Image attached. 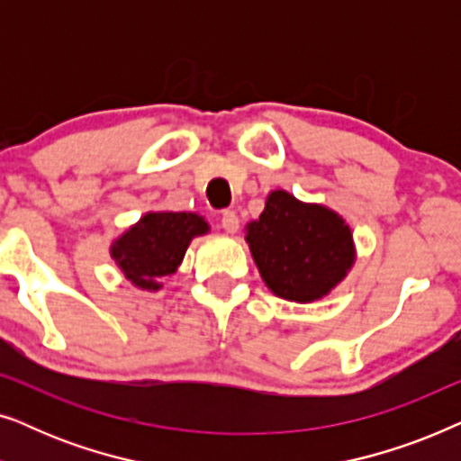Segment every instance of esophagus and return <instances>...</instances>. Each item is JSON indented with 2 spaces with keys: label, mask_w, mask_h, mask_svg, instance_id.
I'll return each mask as SVG.
<instances>
[{
  "label": "esophagus",
  "mask_w": 461,
  "mask_h": 461,
  "mask_svg": "<svg viewBox=\"0 0 461 461\" xmlns=\"http://www.w3.org/2000/svg\"><path fill=\"white\" fill-rule=\"evenodd\" d=\"M220 226H222L226 232H230V235H232V232L239 230V216L230 210L222 212V218H220Z\"/></svg>",
  "instance_id": "34e87169"
}]
</instances>
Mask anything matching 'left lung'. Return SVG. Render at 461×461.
Listing matches in <instances>:
<instances>
[{"mask_svg": "<svg viewBox=\"0 0 461 461\" xmlns=\"http://www.w3.org/2000/svg\"><path fill=\"white\" fill-rule=\"evenodd\" d=\"M245 241L270 292L300 304L330 294L355 264L346 220L287 191L268 194L260 218L248 224Z\"/></svg>", "mask_w": 461, "mask_h": 461, "instance_id": "obj_1", "label": "left lung"}]
</instances>
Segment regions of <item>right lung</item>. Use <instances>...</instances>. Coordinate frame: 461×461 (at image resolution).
<instances>
[{
  "label": "right lung",
  "instance_id": "obj_1",
  "mask_svg": "<svg viewBox=\"0 0 461 461\" xmlns=\"http://www.w3.org/2000/svg\"><path fill=\"white\" fill-rule=\"evenodd\" d=\"M207 230L199 213L149 212L111 245V256L131 285L157 292L161 276L178 270L188 243Z\"/></svg>",
  "mask_w": 461,
  "mask_h": 461
}]
</instances>
